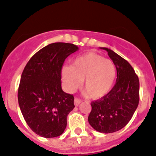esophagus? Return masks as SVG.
Instances as JSON below:
<instances>
[{
	"label": "esophagus",
	"instance_id": "esophagus-1",
	"mask_svg": "<svg viewBox=\"0 0 156 156\" xmlns=\"http://www.w3.org/2000/svg\"><path fill=\"white\" fill-rule=\"evenodd\" d=\"M81 102H82V100H81L80 98H74V105H75V106H78V105L80 104Z\"/></svg>",
	"mask_w": 156,
	"mask_h": 156
}]
</instances>
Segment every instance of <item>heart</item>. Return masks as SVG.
Instances as JSON below:
<instances>
[{"label":"heart","mask_w":156,"mask_h":156,"mask_svg":"<svg viewBox=\"0 0 156 156\" xmlns=\"http://www.w3.org/2000/svg\"><path fill=\"white\" fill-rule=\"evenodd\" d=\"M62 78L66 89L74 91L80 86L91 98H100L111 91L116 78V67L113 62L96 53L78 57L72 66H64Z\"/></svg>","instance_id":"1"}]
</instances>
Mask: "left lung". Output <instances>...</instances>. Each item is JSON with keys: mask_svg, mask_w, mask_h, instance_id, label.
<instances>
[{"mask_svg": "<svg viewBox=\"0 0 156 156\" xmlns=\"http://www.w3.org/2000/svg\"><path fill=\"white\" fill-rule=\"evenodd\" d=\"M117 70L115 86L107 94L90 102L88 117L90 126L101 133H113L123 128L131 119L140 102V81L130 63L107 48Z\"/></svg>", "mask_w": 156, "mask_h": 156, "instance_id": "8db88e82", "label": "left lung"}]
</instances>
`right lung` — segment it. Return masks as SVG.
Wrapping results in <instances>:
<instances>
[{
    "label": "right lung",
    "mask_w": 156,
    "mask_h": 156,
    "mask_svg": "<svg viewBox=\"0 0 156 156\" xmlns=\"http://www.w3.org/2000/svg\"><path fill=\"white\" fill-rule=\"evenodd\" d=\"M78 49L70 43H52L37 52L24 68L19 107L28 126L41 137H58L66 127L74 98L62 89V69L66 58Z\"/></svg>",
    "instance_id": "1"
}]
</instances>
